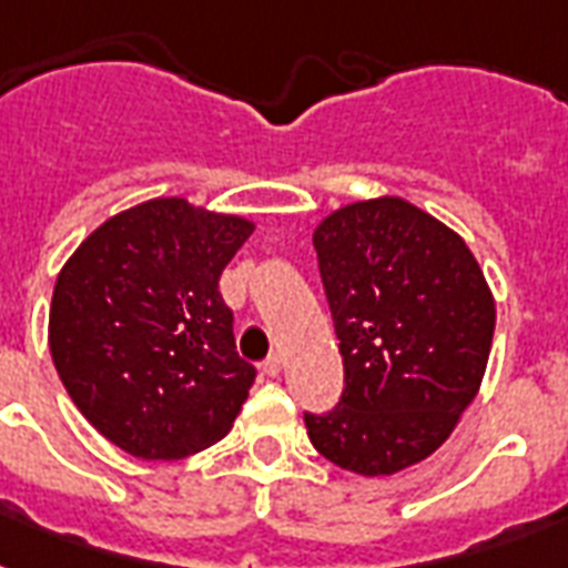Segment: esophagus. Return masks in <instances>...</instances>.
<instances>
[{"mask_svg":"<svg viewBox=\"0 0 568 568\" xmlns=\"http://www.w3.org/2000/svg\"><path fill=\"white\" fill-rule=\"evenodd\" d=\"M262 372L267 374V377H280V372H283V359H280V354H271L262 363Z\"/></svg>","mask_w":568,"mask_h":568,"instance_id":"obj_1","label":"esophagus"}]
</instances>
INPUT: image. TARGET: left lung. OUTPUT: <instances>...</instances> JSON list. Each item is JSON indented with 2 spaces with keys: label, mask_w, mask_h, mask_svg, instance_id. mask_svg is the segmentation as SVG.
I'll list each match as a JSON object with an SVG mask.
<instances>
[{
  "label": "left lung",
  "mask_w": 568,
  "mask_h": 568,
  "mask_svg": "<svg viewBox=\"0 0 568 568\" xmlns=\"http://www.w3.org/2000/svg\"><path fill=\"white\" fill-rule=\"evenodd\" d=\"M345 392L306 413L321 457L395 475L448 439L475 400L495 333L484 271L457 232L400 196L342 205L312 235Z\"/></svg>",
  "instance_id": "left-lung-1"
}]
</instances>
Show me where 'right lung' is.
Instances as JSON below:
<instances>
[{
	"label": "right lung",
	"instance_id": "obj_1",
	"mask_svg": "<svg viewBox=\"0 0 568 568\" xmlns=\"http://www.w3.org/2000/svg\"><path fill=\"white\" fill-rule=\"evenodd\" d=\"M239 214L159 196L114 214L58 274L49 351L79 413L138 459H182L230 433L256 368L217 292L250 239Z\"/></svg>",
	"mask_w": 568,
	"mask_h": 568
}]
</instances>
